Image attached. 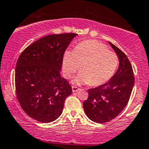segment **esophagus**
<instances>
[{
	"mask_svg": "<svg viewBox=\"0 0 149 149\" xmlns=\"http://www.w3.org/2000/svg\"><path fill=\"white\" fill-rule=\"evenodd\" d=\"M72 90H73V93H76L78 90H79V88H78L76 86H72Z\"/></svg>",
	"mask_w": 149,
	"mask_h": 149,
	"instance_id": "esophagus-1",
	"label": "esophagus"
}]
</instances>
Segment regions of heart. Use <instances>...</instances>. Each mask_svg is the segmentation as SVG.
Here are the masks:
<instances>
[{
  "label": "heart",
  "instance_id": "1",
  "mask_svg": "<svg viewBox=\"0 0 149 149\" xmlns=\"http://www.w3.org/2000/svg\"><path fill=\"white\" fill-rule=\"evenodd\" d=\"M118 65V55L94 40L79 43L73 51H65L62 57L63 73L67 78L71 77L80 68L81 72L73 80L79 84H105L114 76Z\"/></svg>",
  "mask_w": 149,
  "mask_h": 149
}]
</instances>
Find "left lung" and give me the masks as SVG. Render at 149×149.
<instances>
[{
	"label": "left lung",
	"mask_w": 149,
	"mask_h": 149,
	"mask_svg": "<svg viewBox=\"0 0 149 149\" xmlns=\"http://www.w3.org/2000/svg\"><path fill=\"white\" fill-rule=\"evenodd\" d=\"M109 43L119 58L118 69L107 82L89 89L88 98L83 103L86 115L98 123L110 121L123 111L134 84L132 67L126 55L112 43Z\"/></svg>",
	"instance_id": "1"
}]
</instances>
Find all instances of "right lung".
<instances>
[{
	"label": "right lung",
	"instance_id": "right-lung-1",
	"mask_svg": "<svg viewBox=\"0 0 149 149\" xmlns=\"http://www.w3.org/2000/svg\"><path fill=\"white\" fill-rule=\"evenodd\" d=\"M77 35L51 34L31 44L17 59L15 89L24 112L37 121L50 123L62 114L72 87L60 75L64 53Z\"/></svg>",
	"mask_w": 149,
	"mask_h": 149
}]
</instances>
